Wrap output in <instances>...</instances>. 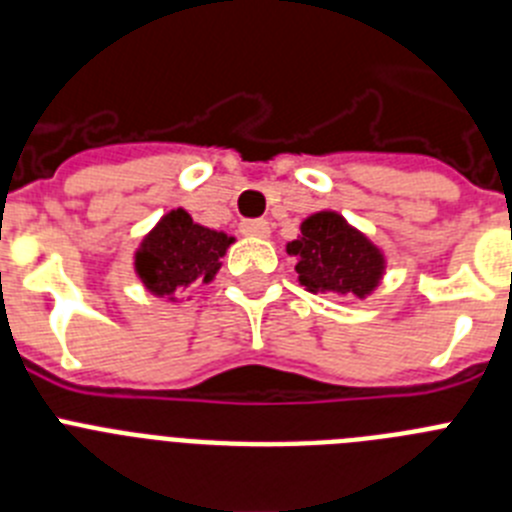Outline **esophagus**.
Segmentation results:
<instances>
[{"label":"esophagus","instance_id":"esophagus-1","mask_svg":"<svg viewBox=\"0 0 512 512\" xmlns=\"http://www.w3.org/2000/svg\"><path fill=\"white\" fill-rule=\"evenodd\" d=\"M241 233L248 235V238H269L271 228L266 220H243Z\"/></svg>","mask_w":512,"mask_h":512}]
</instances>
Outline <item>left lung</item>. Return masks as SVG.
I'll list each match as a JSON object with an SVG mask.
<instances>
[{
  "label": "left lung",
  "mask_w": 512,
  "mask_h": 512,
  "mask_svg": "<svg viewBox=\"0 0 512 512\" xmlns=\"http://www.w3.org/2000/svg\"><path fill=\"white\" fill-rule=\"evenodd\" d=\"M287 253L295 259L297 282L312 295L366 300L387 274L382 248L336 210L307 215Z\"/></svg>",
  "instance_id": "1"
}]
</instances>
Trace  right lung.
Returning <instances> with one entry per match:
<instances>
[{"mask_svg": "<svg viewBox=\"0 0 512 512\" xmlns=\"http://www.w3.org/2000/svg\"><path fill=\"white\" fill-rule=\"evenodd\" d=\"M235 238L225 230L194 223L184 207L166 212L133 251V271L146 292L166 302L194 284H210Z\"/></svg>", "mask_w": 512, "mask_h": 512, "instance_id": "add662e5", "label": "right lung"}]
</instances>
